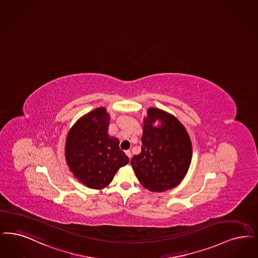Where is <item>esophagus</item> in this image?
Here are the masks:
<instances>
[{"label":"esophagus","mask_w":258,"mask_h":258,"mask_svg":"<svg viewBox=\"0 0 258 258\" xmlns=\"http://www.w3.org/2000/svg\"><path fill=\"white\" fill-rule=\"evenodd\" d=\"M124 153H125V155H127V157L131 159V157H132V153H131V151H130V150H126V151H124Z\"/></svg>","instance_id":"obj_1"}]
</instances>
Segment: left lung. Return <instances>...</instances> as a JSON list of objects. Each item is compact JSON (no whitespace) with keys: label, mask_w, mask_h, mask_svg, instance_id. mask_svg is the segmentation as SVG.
Segmentation results:
<instances>
[{"label":"left lung","mask_w":258,"mask_h":258,"mask_svg":"<svg viewBox=\"0 0 258 258\" xmlns=\"http://www.w3.org/2000/svg\"><path fill=\"white\" fill-rule=\"evenodd\" d=\"M159 120L157 127L153 125ZM141 153L131 159L140 183L153 192L178 185L192 158V146L183 125L173 115L149 108L144 119Z\"/></svg>","instance_id":"obj_1"}]
</instances>
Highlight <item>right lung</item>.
I'll return each mask as SVG.
<instances>
[{
    "instance_id": "1",
    "label": "right lung",
    "mask_w": 258,
    "mask_h": 258,
    "mask_svg": "<svg viewBox=\"0 0 258 258\" xmlns=\"http://www.w3.org/2000/svg\"><path fill=\"white\" fill-rule=\"evenodd\" d=\"M108 124L105 108H97L74 124L66 139L67 164L80 181L93 189L108 185L130 160L119 140L108 136Z\"/></svg>"
}]
</instances>
